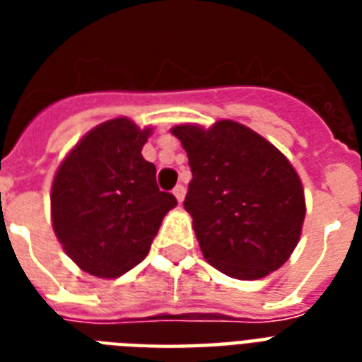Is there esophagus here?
<instances>
[{
    "mask_svg": "<svg viewBox=\"0 0 362 362\" xmlns=\"http://www.w3.org/2000/svg\"><path fill=\"white\" fill-rule=\"evenodd\" d=\"M173 195H175L178 203H182V201H184V197H186V187H184V186H176L175 189H173Z\"/></svg>",
    "mask_w": 362,
    "mask_h": 362,
    "instance_id": "1",
    "label": "esophagus"
}]
</instances>
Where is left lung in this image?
Wrapping results in <instances>:
<instances>
[{
    "label": "left lung",
    "mask_w": 362,
    "mask_h": 362,
    "mask_svg": "<svg viewBox=\"0 0 362 362\" xmlns=\"http://www.w3.org/2000/svg\"><path fill=\"white\" fill-rule=\"evenodd\" d=\"M192 182L184 209L204 259L237 280H259L291 257L303 231L304 187L289 159L246 125H175Z\"/></svg>",
    "instance_id": "obj_1"
}]
</instances>
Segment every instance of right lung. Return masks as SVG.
Returning a JSON list of instances; mask_svg holds the SVG:
<instances>
[{"label": "right lung", "instance_id": "right-lung-1", "mask_svg": "<svg viewBox=\"0 0 362 362\" xmlns=\"http://www.w3.org/2000/svg\"><path fill=\"white\" fill-rule=\"evenodd\" d=\"M152 127L120 116L90 129L59 163L50 189L52 229L76 267L118 278L150 252L175 195L159 192L142 158Z\"/></svg>", "mask_w": 362, "mask_h": 362}]
</instances>
